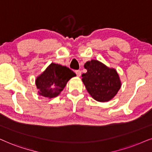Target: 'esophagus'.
<instances>
[{
    "label": "esophagus",
    "instance_id": "esophagus-1",
    "mask_svg": "<svg viewBox=\"0 0 152 152\" xmlns=\"http://www.w3.org/2000/svg\"><path fill=\"white\" fill-rule=\"evenodd\" d=\"M75 72H76V75H77V76H78V77H80V76H81V71H80V70H76Z\"/></svg>",
    "mask_w": 152,
    "mask_h": 152
}]
</instances>
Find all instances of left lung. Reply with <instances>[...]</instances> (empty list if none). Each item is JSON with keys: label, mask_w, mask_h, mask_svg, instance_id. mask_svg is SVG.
<instances>
[{"label": "left lung", "mask_w": 152, "mask_h": 152, "mask_svg": "<svg viewBox=\"0 0 152 152\" xmlns=\"http://www.w3.org/2000/svg\"><path fill=\"white\" fill-rule=\"evenodd\" d=\"M84 67L87 72L82 74V81L90 96L99 102L114 98L122 86L116 69L96 60L88 61Z\"/></svg>", "instance_id": "1"}]
</instances>
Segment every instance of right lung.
<instances>
[{"instance_id": "1", "label": "right lung", "mask_w": 152, "mask_h": 152, "mask_svg": "<svg viewBox=\"0 0 152 152\" xmlns=\"http://www.w3.org/2000/svg\"><path fill=\"white\" fill-rule=\"evenodd\" d=\"M76 75L69 68L52 62L35 79L38 94L51 99L58 96L67 82Z\"/></svg>"}]
</instances>
